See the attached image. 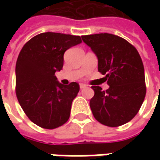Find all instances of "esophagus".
Listing matches in <instances>:
<instances>
[{
    "mask_svg": "<svg viewBox=\"0 0 160 160\" xmlns=\"http://www.w3.org/2000/svg\"><path fill=\"white\" fill-rule=\"evenodd\" d=\"M86 87H87L86 84H84V83H80V88H81V89H84V88H86Z\"/></svg>",
    "mask_w": 160,
    "mask_h": 160,
    "instance_id": "1",
    "label": "esophagus"
}]
</instances>
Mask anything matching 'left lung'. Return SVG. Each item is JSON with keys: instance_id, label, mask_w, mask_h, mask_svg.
Wrapping results in <instances>:
<instances>
[{"instance_id": "1", "label": "left lung", "mask_w": 160, "mask_h": 160, "mask_svg": "<svg viewBox=\"0 0 160 160\" xmlns=\"http://www.w3.org/2000/svg\"><path fill=\"white\" fill-rule=\"evenodd\" d=\"M83 41L98 58V70L105 75L109 88L92 86L94 96L90 107L104 126H120L138 113L146 95L143 63L136 48L112 34L83 35Z\"/></svg>"}]
</instances>
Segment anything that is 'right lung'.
<instances>
[{
  "label": "right lung",
  "mask_w": 160,
  "mask_h": 160,
  "mask_svg": "<svg viewBox=\"0 0 160 160\" xmlns=\"http://www.w3.org/2000/svg\"><path fill=\"white\" fill-rule=\"evenodd\" d=\"M82 42L79 35L46 32L25 43L16 63V95L25 114L42 128L67 123L79 84L58 83L55 72L63 68L65 52Z\"/></svg>",
  "instance_id": "add662e5"
}]
</instances>
